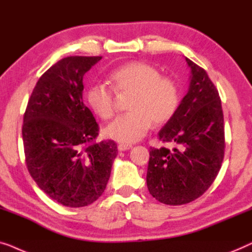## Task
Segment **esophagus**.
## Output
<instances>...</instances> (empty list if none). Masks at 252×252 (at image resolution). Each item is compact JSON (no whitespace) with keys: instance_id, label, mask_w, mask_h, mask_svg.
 <instances>
[{"instance_id":"esophagus-1","label":"esophagus","mask_w":252,"mask_h":252,"mask_svg":"<svg viewBox=\"0 0 252 252\" xmlns=\"http://www.w3.org/2000/svg\"><path fill=\"white\" fill-rule=\"evenodd\" d=\"M131 147H132V146H131V145H129V144H120V145H118V150L120 152L127 151V150H130Z\"/></svg>"}]
</instances>
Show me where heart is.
<instances>
[{"instance_id":"obj_1","label":"heart","mask_w":252,"mask_h":252,"mask_svg":"<svg viewBox=\"0 0 252 252\" xmlns=\"http://www.w3.org/2000/svg\"><path fill=\"white\" fill-rule=\"evenodd\" d=\"M112 89L101 83L88 88L86 98L92 112L102 120L112 119L116 109V95L126 97L129 113L119 116L105 127L113 140L131 144L140 140L152 123H168L178 111L180 90L175 80L161 74L155 67L140 62L127 63L109 74Z\"/></svg>"}]
</instances>
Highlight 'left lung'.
<instances>
[{"instance_id":"obj_1","label":"left lung","mask_w":252,"mask_h":252,"mask_svg":"<svg viewBox=\"0 0 252 252\" xmlns=\"http://www.w3.org/2000/svg\"><path fill=\"white\" fill-rule=\"evenodd\" d=\"M185 59L190 68L189 91L158 132V139L176 147L151 148L146 176L151 195L169 205L200 197L224 160V115L218 90L203 68Z\"/></svg>"}]
</instances>
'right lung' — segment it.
I'll return each instance as SVG.
<instances>
[{
	"label": "right lung",
	"mask_w": 252,
	"mask_h": 252,
	"mask_svg": "<svg viewBox=\"0 0 252 252\" xmlns=\"http://www.w3.org/2000/svg\"><path fill=\"white\" fill-rule=\"evenodd\" d=\"M101 57H66L37 81L24 114L27 169L52 200L69 208L94 203L106 189L118 146L97 143L99 126L83 104V77Z\"/></svg>",
	"instance_id": "add662e5"
}]
</instances>
